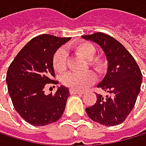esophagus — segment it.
Instances as JSON below:
<instances>
[{
  "label": "esophagus",
  "instance_id": "34e87169",
  "mask_svg": "<svg viewBox=\"0 0 146 146\" xmlns=\"http://www.w3.org/2000/svg\"><path fill=\"white\" fill-rule=\"evenodd\" d=\"M70 94H82L83 92L78 91V90H74V89H70Z\"/></svg>",
  "mask_w": 146,
  "mask_h": 146
}]
</instances>
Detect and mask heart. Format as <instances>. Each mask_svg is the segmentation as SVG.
Returning <instances> with one entry per match:
<instances>
[{
  "label": "heart",
  "mask_w": 146,
  "mask_h": 146,
  "mask_svg": "<svg viewBox=\"0 0 146 146\" xmlns=\"http://www.w3.org/2000/svg\"><path fill=\"white\" fill-rule=\"evenodd\" d=\"M72 49L77 53L80 54L82 57L88 60L89 66L93 67L94 70H96L97 72H100L102 70V63L101 60L94 58L96 50H95V47L92 44L88 42H80L75 44L72 46ZM52 64L55 71L58 72H64L66 69L67 58L66 51L63 48H59L54 53L52 58ZM95 80H96V77H95L94 74L92 72H84V74L68 72V74H65L62 77L61 81H62L63 85L71 89L82 91L85 90L88 87L91 86L92 84H94L95 82Z\"/></svg>",
  "instance_id": "obj_1"
}]
</instances>
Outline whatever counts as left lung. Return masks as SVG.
I'll use <instances>...</instances> for the list:
<instances>
[{
	"instance_id": "8db88e82",
	"label": "left lung",
	"mask_w": 146,
	"mask_h": 146,
	"mask_svg": "<svg viewBox=\"0 0 146 146\" xmlns=\"http://www.w3.org/2000/svg\"><path fill=\"white\" fill-rule=\"evenodd\" d=\"M97 44L105 53L108 70L97 85L108 94H97V101L86 108L89 118L100 124L115 126L122 123L133 110L142 83V74L136 60L117 40L102 32L82 36Z\"/></svg>"
}]
</instances>
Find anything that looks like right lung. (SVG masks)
Listing matches in <instances>:
<instances>
[{
    "instance_id": "right-lung-1",
    "label": "right lung",
    "mask_w": 146,
    "mask_h": 146,
    "mask_svg": "<svg viewBox=\"0 0 146 146\" xmlns=\"http://www.w3.org/2000/svg\"><path fill=\"white\" fill-rule=\"evenodd\" d=\"M70 39L49 34L37 36L18 52L8 69L6 82L14 108L34 126L52 123L64 113L69 89L60 86L54 94L48 95L44 89L46 84L58 83L52 80V58L57 50Z\"/></svg>"
}]
</instances>
